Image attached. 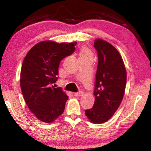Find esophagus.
Here are the masks:
<instances>
[{
  "label": "esophagus",
  "instance_id": "34e87169",
  "mask_svg": "<svg viewBox=\"0 0 151 151\" xmlns=\"http://www.w3.org/2000/svg\"><path fill=\"white\" fill-rule=\"evenodd\" d=\"M83 94H84V93L81 91L78 93H74V96H83Z\"/></svg>",
  "mask_w": 151,
  "mask_h": 151
}]
</instances>
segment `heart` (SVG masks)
I'll return each mask as SVG.
<instances>
[{
  "mask_svg": "<svg viewBox=\"0 0 151 151\" xmlns=\"http://www.w3.org/2000/svg\"><path fill=\"white\" fill-rule=\"evenodd\" d=\"M80 55H89V53L88 50H87L85 48H84L82 49Z\"/></svg>",
  "mask_w": 151,
  "mask_h": 151,
  "instance_id": "heart-1",
  "label": "heart"
}]
</instances>
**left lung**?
Instances as JSON below:
<instances>
[{"label":"left lung","mask_w":151,"mask_h":151,"mask_svg":"<svg viewBox=\"0 0 151 151\" xmlns=\"http://www.w3.org/2000/svg\"><path fill=\"white\" fill-rule=\"evenodd\" d=\"M94 47L98 57L95 101L85 113L91 122L102 123L111 118L120 106L125 93L127 72L119 52L111 44L98 39Z\"/></svg>","instance_id":"obj_1"}]
</instances>
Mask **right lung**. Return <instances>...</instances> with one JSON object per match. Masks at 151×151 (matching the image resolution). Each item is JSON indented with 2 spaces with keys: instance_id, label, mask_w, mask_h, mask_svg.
<instances>
[{
  "instance_id": "obj_1",
  "label": "right lung",
  "mask_w": 151,
  "mask_h": 151,
  "mask_svg": "<svg viewBox=\"0 0 151 151\" xmlns=\"http://www.w3.org/2000/svg\"><path fill=\"white\" fill-rule=\"evenodd\" d=\"M75 43L40 42L26 55L21 70L22 95L30 111L45 123H51L63 113L68 96L55 88L58 67L63 58L74 52Z\"/></svg>"
}]
</instances>
